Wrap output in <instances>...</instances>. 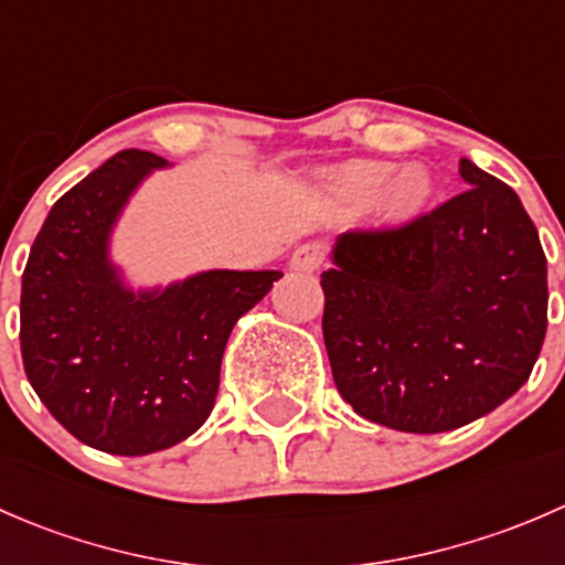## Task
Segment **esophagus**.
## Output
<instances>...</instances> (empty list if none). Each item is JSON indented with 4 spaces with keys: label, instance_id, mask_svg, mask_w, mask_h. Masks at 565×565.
<instances>
[{
    "label": "esophagus",
    "instance_id": "obj_1",
    "mask_svg": "<svg viewBox=\"0 0 565 565\" xmlns=\"http://www.w3.org/2000/svg\"><path fill=\"white\" fill-rule=\"evenodd\" d=\"M322 262H324V246L322 243L311 241V243H303V246L295 248L292 262H289V265H292V270H298V273H315L322 267Z\"/></svg>",
    "mask_w": 565,
    "mask_h": 565
}]
</instances>
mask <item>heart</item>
<instances>
[{
  "instance_id": "b5f03b06",
  "label": "heart",
  "mask_w": 565,
  "mask_h": 565,
  "mask_svg": "<svg viewBox=\"0 0 565 565\" xmlns=\"http://www.w3.org/2000/svg\"><path fill=\"white\" fill-rule=\"evenodd\" d=\"M393 169L388 163H352L344 172L335 177V185L352 202H366L369 196L380 191L385 180H388ZM431 196V180L426 169L409 167L402 174L393 177V182L380 193V213L391 224H404V221L415 218L420 210L426 207Z\"/></svg>"
}]
</instances>
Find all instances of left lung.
I'll list each match as a JSON object with an SVG mask.
<instances>
[{"label": "left lung", "mask_w": 565, "mask_h": 565, "mask_svg": "<svg viewBox=\"0 0 565 565\" xmlns=\"http://www.w3.org/2000/svg\"><path fill=\"white\" fill-rule=\"evenodd\" d=\"M470 188L391 230H352L322 273L333 383L358 415L451 431L527 383L546 333V256L520 196L461 158Z\"/></svg>", "instance_id": "obj_1"}]
</instances>
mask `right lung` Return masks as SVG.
Returning a JSON list of instances; mask_svg holds the SVG:
<instances>
[{
    "label": "right lung",
    "mask_w": 565,
    "mask_h": 565,
    "mask_svg": "<svg viewBox=\"0 0 565 565\" xmlns=\"http://www.w3.org/2000/svg\"><path fill=\"white\" fill-rule=\"evenodd\" d=\"M122 150L56 199L21 278V358L49 413L84 446L145 457L191 437L215 404L235 322L281 270H207L167 289L125 287L108 237L152 169Z\"/></svg>",
    "instance_id": "obj_1"
}]
</instances>
